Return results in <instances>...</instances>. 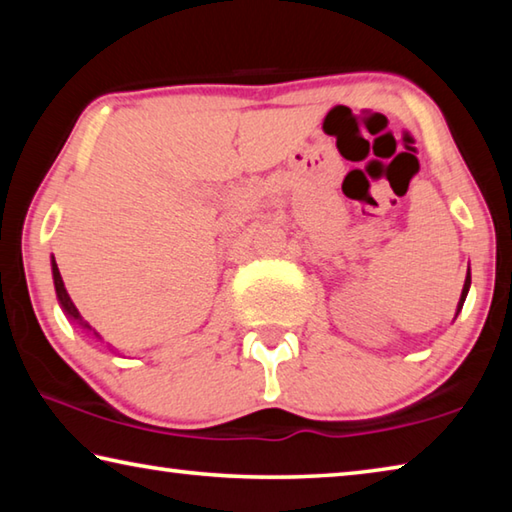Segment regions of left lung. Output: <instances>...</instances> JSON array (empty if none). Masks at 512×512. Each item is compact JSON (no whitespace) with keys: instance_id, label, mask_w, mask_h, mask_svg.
I'll list each match as a JSON object with an SVG mask.
<instances>
[{"instance_id":"obj_1","label":"left lung","mask_w":512,"mask_h":512,"mask_svg":"<svg viewBox=\"0 0 512 512\" xmlns=\"http://www.w3.org/2000/svg\"><path fill=\"white\" fill-rule=\"evenodd\" d=\"M470 284H472V275H470V268H467L465 284H463V291H461V300H458V307H456V316L461 314V309H463V302H465V298H467V291H470ZM456 316H454V318H456Z\"/></svg>"}]
</instances>
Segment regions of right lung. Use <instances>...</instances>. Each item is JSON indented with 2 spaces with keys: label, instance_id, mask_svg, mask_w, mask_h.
Segmentation results:
<instances>
[{
  "label": "right lung",
  "instance_id": "right-lung-1",
  "mask_svg": "<svg viewBox=\"0 0 512 512\" xmlns=\"http://www.w3.org/2000/svg\"><path fill=\"white\" fill-rule=\"evenodd\" d=\"M51 275H54L56 298H58V305H60V309H63V314H65L69 320H72V323L79 325L85 334L94 336V339H97V341H103L101 336H99V332H94V327L88 323V320H83V316L79 314V309H76V305L72 302V298H69V293H67V289H65L63 277H60V271H58V264H56L54 255H51ZM108 348H110L112 352H115V348H112L110 343H108Z\"/></svg>",
  "mask_w": 512,
  "mask_h": 512
}]
</instances>
